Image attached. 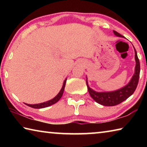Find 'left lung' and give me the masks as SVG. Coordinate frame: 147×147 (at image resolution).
<instances>
[{
    "mask_svg": "<svg viewBox=\"0 0 147 147\" xmlns=\"http://www.w3.org/2000/svg\"><path fill=\"white\" fill-rule=\"evenodd\" d=\"M113 33L117 36L123 37L121 34L115 30H113ZM134 51H135V59L136 61L135 73H134L130 82L124 88L114 91L100 92H100L94 91L89 88L88 82L86 80V85L88 87L89 93L94 101L103 106H113L126 100L129 96H130L134 93L138 86L139 74H140V63H139V60L135 48H134Z\"/></svg>",
    "mask_w": 147,
    "mask_h": 147,
    "instance_id": "left-lung-1",
    "label": "left lung"
}]
</instances>
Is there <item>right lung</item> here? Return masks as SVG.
<instances>
[{
	"label": "right lung",
	"mask_w": 147,
	"mask_h": 147,
	"mask_svg": "<svg viewBox=\"0 0 147 147\" xmlns=\"http://www.w3.org/2000/svg\"><path fill=\"white\" fill-rule=\"evenodd\" d=\"M66 80H67V79L65 80V81L63 82V86H62V88L60 90V91L59 92V93L57 94V95L54 98L51 99V100H50L49 101H47V102H43V103H40V104H26L27 106L31 107V108L39 109V108H46V107L50 106L53 105V104H54L56 103L57 102H58L59 100V99L61 98V97L62 96V94H63V93L64 88H65V86Z\"/></svg>",
	"instance_id": "add662e5"
}]
</instances>
